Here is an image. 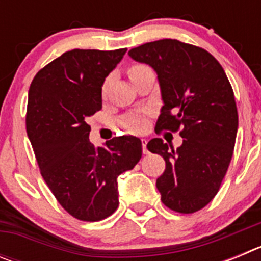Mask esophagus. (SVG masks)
<instances>
[{"instance_id": "1", "label": "esophagus", "mask_w": 261, "mask_h": 261, "mask_svg": "<svg viewBox=\"0 0 261 261\" xmlns=\"http://www.w3.org/2000/svg\"><path fill=\"white\" fill-rule=\"evenodd\" d=\"M141 144H142V153H144V154L149 153V151H147V149H146V145H147L146 138H141Z\"/></svg>"}]
</instances>
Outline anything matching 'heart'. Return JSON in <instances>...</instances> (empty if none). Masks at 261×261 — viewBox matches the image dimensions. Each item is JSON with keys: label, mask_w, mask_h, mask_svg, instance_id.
<instances>
[{"label": "heart", "mask_w": 261, "mask_h": 261, "mask_svg": "<svg viewBox=\"0 0 261 261\" xmlns=\"http://www.w3.org/2000/svg\"><path fill=\"white\" fill-rule=\"evenodd\" d=\"M145 69H147V66L140 65V64H137V65H132L128 69L129 78L136 77L138 73L144 71ZM106 90H107V82L103 85V94L106 93ZM123 125L125 126L126 129H129V130H140V129L144 126V117H142L141 115H132V116L126 117V119L124 120Z\"/></svg>", "instance_id": "heart-1"}]
</instances>
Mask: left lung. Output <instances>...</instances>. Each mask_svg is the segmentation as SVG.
I'll return each mask as SVG.
<instances>
[{"label":"left lung","mask_w":261,"mask_h":261,"mask_svg":"<svg viewBox=\"0 0 261 261\" xmlns=\"http://www.w3.org/2000/svg\"><path fill=\"white\" fill-rule=\"evenodd\" d=\"M128 55L158 75L163 107L155 130L180 129L183 138L176 150L162 138L147 144L166 162L156 179L161 200L177 213H195L217 195L231 161L238 130L231 85L208 50L175 39L146 43Z\"/></svg>","instance_id":"obj_1"}]
</instances>
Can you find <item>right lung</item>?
I'll list each match as a JSON object with an SVG mask.
<instances>
[{
	"mask_svg": "<svg viewBox=\"0 0 261 261\" xmlns=\"http://www.w3.org/2000/svg\"><path fill=\"white\" fill-rule=\"evenodd\" d=\"M126 48L71 49L36 73L26 129L40 174L70 216L95 222L119 206L117 176L142 155L141 140L120 136L95 147L87 119L102 110V86Z\"/></svg>",
	"mask_w": 261,
	"mask_h": 261,
	"instance_id": "right-lung-1",
	"label": "right lung"
}]
</instances>
